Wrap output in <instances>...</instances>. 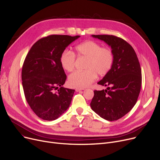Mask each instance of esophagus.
I'll return each mask as SVG.
<instances>
[{
	"label": "esophagus",
	"instance_id": "1",
	"mask_svg": "<svg viewBox=\"0 0 160 160\" xmlns=\"http://www.w3.org/2000/svg\"><path fill=\"white\" fill-rule=\"evenodd\" d=\"M83 89H81V88H77L75 89V91L78 92V91H82V90H83Z\"/></svg>",
	"mask_w": 160,
	"mask_h": 160
}]
</instances>
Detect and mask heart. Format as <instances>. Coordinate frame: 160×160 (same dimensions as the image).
Segmentation results:
<instances>
[{"instance_id":"b5f03b06","label":"heart","mask_w":160,"mask_h":160,"mask_svg":"<svg viewBox=\"0 0 160 160\" xmlns=\"http://www.w3.org/2000/svg\"><path fill=\"white\" fill-rule=\"evenodd\" d=\"M75 54L79 58H86L84 71H78L71 74L68 79L69 85L73 88H84L89 86L99 76H104L110 71L114 56L112 50L93 41H87L75 48ZM62 68L72 72L75 67L76 58L73 52L64 51L60 56Z\"/></svg>"}]
</instances>
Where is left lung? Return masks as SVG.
I'll use <instances>...</instances> for the list:
<instances>
[{
    "mask_svg": "<svg viewBox=\"0 0 160 160\" xmlns=\"http://www.w3.org/2000/svg\"><path fill=\"white\" fill-rule=\"evenodd\" d=\"M111 47L114 62L110 71L98 82L110 86L94 91L90 106L100 117L116 121L128 113L135 106L141 86V69L133 47L122 38L112 35H92Z\"/></svg>",
    "mask_w": 160,
    "mask_h": 160,
    "instance_id": "obj_1",
    "label": "left lung"
}]
</instances>
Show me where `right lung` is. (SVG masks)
Instances as JSON below:
<instances>
[{"label":"right lung","instance_id":"1","mask_svg":"<svg viewBox=\"0 0 160 160\" xmlns=\"http://www.w3.org/2000/svg\"><path fill=\"white\" fill-rule=\"evenodd\" d=\"M78 38L67 35L43 38L33 45L25 58L21 74L24 96L41 119H58L71 104L74 89L62 86L67 76L60 59L66 47Z\"/></svg>","mask_w":160,"mask_h":160}]
</instances>
